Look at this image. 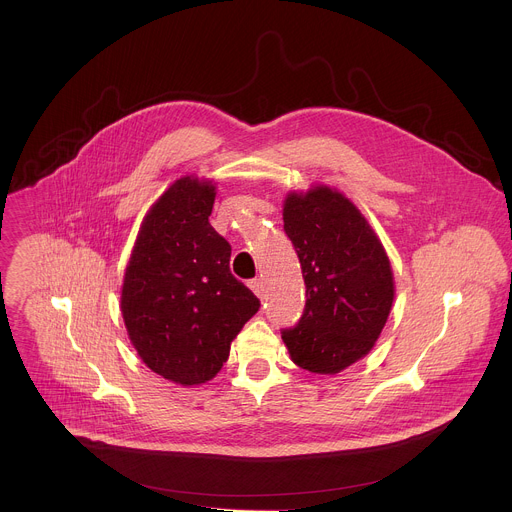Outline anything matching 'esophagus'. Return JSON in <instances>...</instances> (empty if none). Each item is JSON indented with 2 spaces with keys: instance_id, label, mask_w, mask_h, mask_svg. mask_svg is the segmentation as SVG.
<instances>
[{
  "instance_id": "1",
  "label": "esophagus",
  "mask_w": 512,
  "mask_h": 512,
  "mask_svg": "<svg viewBox=\"0 0 512 512\" xmlns=\"http://www.w3.org/2000/svg\"><path fill=\"white\" fill-rule=\"evenodd\" d=\"M248 286H250V290L256 293V295H258L262 301L266 299V290H264V282H262V278H256V280H252Z\"/></svg>"
}]
</instances>
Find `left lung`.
I'll use <instances>...</instances> for the list:
<instances>
[{
	"mask_svg": "<svg viewBox=\"0 0 512 512\" xmlns=\"http://www.w3.org/2000/svg\"><path fill=\"white\" fill-rule=\"evenodd\" d=\"M284 230L307 301L282 339L295 365L337 374L366 357L386 325L396 292L390 260L357 205L327 185L288 193Z\"/></svg>",
	"mask_w": 512,
	"mask_h": 512,
	"instance_id": "left-lung-1",
	"label": "left lung"
}]
</instances>
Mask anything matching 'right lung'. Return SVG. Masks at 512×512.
<instances>
[{
    "mask_svg": "<svg viewBox=\"0 0 512 512\" xmlns=\"http://www.w3.org/2000/svg\"><path fill=\"white\" fill-rule=\"evenodd\" d=\"M217 185L185 175L151 205L126 266L120 309L147 368L181 386L217 376L260 301L230 274L211 226Z\"/></svg>",
    "mask_w": 512,
    "mask_h": 512,
    "instance_id": "1",
    "label": "right lung"
}]
</instances>
